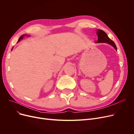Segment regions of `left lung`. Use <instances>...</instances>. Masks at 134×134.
I'll use <instances>...</instances> for the list:
<instances>
[{"label":"left lung","mask_w":134,"mask_h":134,"mask_svg":"<svg viewBox=\"0 0 134 134\" xmlns=\"http://www.w3.org/2000/svg\"><path fill=\"white\" fill-rule=\"evenodd\" d=\"M96 33L98 36V40L96 41V43H107L116 49V51H117V47L114 41L108 36L107 34L103 30L98 29Z\"/></svg>","instance_id":"obj_1"}]
</instances>
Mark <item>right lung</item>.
<instances>
[{"label":"right lung","mask_w":134,"mask_h":134,"mask_svg":"<svg viewBox=\"0 0 134 134\" xmlns=\"http://www.w3.org/2000/svg\"><path fill=\"white\" fill-rule=\"evenodd\" d=\"M25 36L29 37L30 35H25V34H24V35H22V36H21L19 37V40H18V42H19L21 40H22V39L24 38V37H25Z\"/></svg>","instance_id":"add662e5"}]
</instances>
